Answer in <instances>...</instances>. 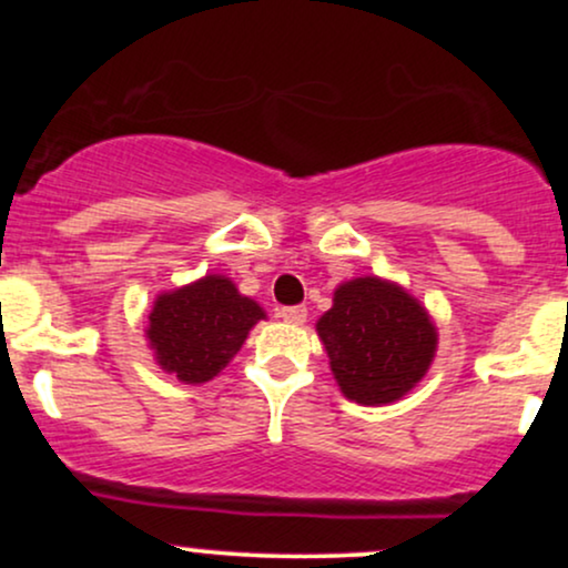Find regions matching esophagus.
I'll return each instance as SVG.
<instances>
[{"mask_svg": "<svg viewBox=\"0 0 568 568\" xmlns=\"http://www.w3.org/2000/svg\"><path fill=\"white\" fill-rule=\"evenodd\" d=\"M277 315L283 317L285 323L302 325V323L306 321V306H302V304H296V306H280Z\"/></svg>", "mask_w": 568, "mask_h": 568, "instance_id": "esophagus-1", "label": "esophagus"}]
</instances>
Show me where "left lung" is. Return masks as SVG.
Returning a JSON list of instances; mask_svg holds the SVG:
<instances>
[{
    "label": "left lung",
    "mask_w": 568,
    "mask_h": 568,
    "mask_svg": "<svg viewBox=\"0 0 568 568\" xmlns=\"http://www.w3.org/2000/svg\"><path fill=\"white\" fill-rule=\"evenodd\" d=\"M317 334L342 393L363 406L406 395L427 374L438 344L425 306L379 277L338 285Z\"/></svg>",
    "instance_id": "8db88e82"
}]
</instances>
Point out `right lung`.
Segmentation results:
<instances>
[{
  "instance_id": "add662e5",
  "label": "right lung",
  "mask_w": 568,
  "mask_h": 568,
  "mask_svg": "<svg viewBox=\"0 0 568 568\" xmlns=\"http://www.w3.org/2000/svg\"><path fill=\"white\" fill-rule=\"evenodd\" d=\"M264 317L253 298L240 296L230 277L207 275L162 293L149 315V342L158 363L186 384H202L237 355L247 331Z\"/></svg>"
}]
</instances>
